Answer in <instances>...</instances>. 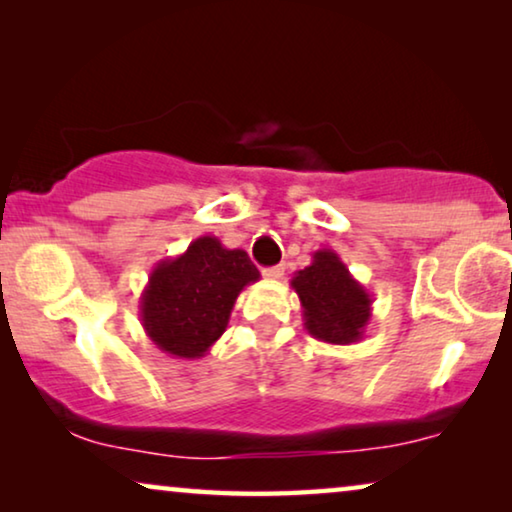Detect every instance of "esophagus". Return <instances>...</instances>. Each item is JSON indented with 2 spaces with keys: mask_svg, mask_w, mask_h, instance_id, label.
I'll use <instances>...</instances> for the list:
<instances>
[{
  "mask_svg": "<svg viewBox=\"0 0 512 512\" xmlns=\"http://www.w3.org/2000/svg\"><path fill=\"white\" fill-rule=\"evenodd\" d=\"M262 273H264V278H269V280H278V278H283L285 266H283V264H278V266H269V269H264Z\"/></svg>",
  "mask_w": 512,
  "mask_h": 512,
  "instance_id": "obj_1",
  "label": "esophagus"
}]
</instances>
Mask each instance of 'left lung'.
<instances>
[{
	"mask_svg": "<svg viewBox=\"0 0 512 512\" xmlns=\"http://www.w3.org/2000/svg\"><path fill=\"white\" fill-rule=\"evenodd\" d=\"M290 285L299 294L304 327L313 338L331 345L362 341L373 297L334 250H315L311 264L294 273Z\"/></svg>",
	"mask_w": 512,
	"mask_h": 512,
	"instance_id": "1",
	"label": "left lung"
}]
</instances>
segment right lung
I'll use <instances>...</instances> for the list:
<instances>
[{
  "label": "right lung",
  "instance_id": "1",
  "mask_svg": "<svg viewBox=\"0 0 512 512\" xmlns=\"http://www.w3.org/2000/svg\"><path fill=\"white\" fill-rule=\"evenodd\" d=\"M257 280L246 250H229L218 236H199L185 253L150 271L139 299L143 331L171 357H204L225 334L236 297Z\"/></svg>",
  "mask_w": 512,
  "mask_h": 512
}]
</instances>
